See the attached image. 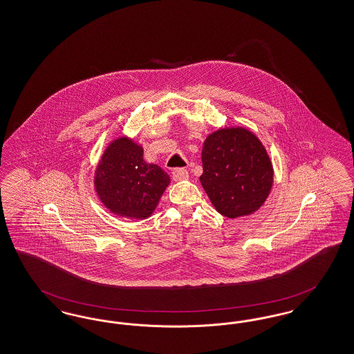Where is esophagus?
Returning a JSON list of instances; mask_svg holds the SVG:
<instances>
[{
    "instance_id": "34e87169",
    "label": "esophagus",
    "mask_w": 354,
    "mask_h": 354,
    "mask_svg": "<svg viewBox=\"0 0 354 354\" xmlns=\"http://www.w3.org/2000/svg\"><path fill=\"white\" fill-rule=\"evenodd\" d=\"M172 178L175 182L185 180V179H188V171L184 170V169H175L172 171Z\"/></svg>"
}]
</instances>
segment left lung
Returning <instances> with one entry per match:
<instances>
[{"label":"left lung","mask_w":354,"mask_h":354,"mask_svg":"<svg viewBox=\"0 0 354 354\" xmlns=\"http://www.w3.org/2000/svg\"><path fill=\"white\" fill-rule=\"evenodd\" d=\"M200 182L216 211L227 218L257 212L270 195L274 170L269 154L246 127L211 133L201 151Z\"/></svg>","instance_id":"left-lung-1"}]
</instances>
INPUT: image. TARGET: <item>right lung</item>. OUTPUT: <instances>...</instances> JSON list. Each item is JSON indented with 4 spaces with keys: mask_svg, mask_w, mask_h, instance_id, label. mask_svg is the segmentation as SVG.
<instances>
[{
    "mask_svg": "<svg viewBox=\"0 0 354 354\" xmlns=\"http://www.w3.org/2000/svg\"><path fill=\"white\" fill-rule=\"evenodd\" d=\"M93 183L101 203L111 212L145 220L156 211L170 176L158 165L145 162L141 145L120 137L105 149Z\"/></svg>",
    "mask_w": 354,
    "mask_h": 354,
    "instance_id": "obj_1",
    "label": "right lung"
}]
</instances>
